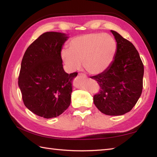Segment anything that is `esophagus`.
Wrapping results in <instances>:
<instances>
[{
	"label": "esophagus",
	"mask_w": 157,
	"mask_h": 157,
	"mask_svg": "<svg viewBox=\"0 0 157 157\" xmlns=\"http://www.w3.org/2000/svg\"><path fill=\"white\" fill-rule=\"evenodd\" d=\"M78 76H79V77H82V78H86V76H87L86 75H85L84 73H82V72L78 73Z\"/></svg>",
	"instance_id": "1"
}]
</instances>
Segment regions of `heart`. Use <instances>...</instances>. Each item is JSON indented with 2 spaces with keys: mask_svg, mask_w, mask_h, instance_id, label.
I'll use <instances>...</instances> for the list:
<instances>
[{
  "mask_svg": "<svg viewBox=\"0 0 157 157\" xmlns=\"http://www.w3.org/2000/svg\"><path fill=\"white\" fill-rule=\"evenodd\" d=\"M68 51L63 50L61 57L70 71L80 69L81 62L91 75H99L108 68L117 52V43L111 35L91 33L72 38Z\"/></svg>",
  "mask_w": 157,
  "mask_h": 157,
  "instance_id": "1",
  "label": "heart"
}]
</instances>
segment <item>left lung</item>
I'll return each mask as SVG.
<instances>
[{"mask_svg":"<svg viewBox=\"0 0 157 157\" xmlns=\"http://www.w3.org/2000/svg\"><path fill=\"white\" fill-rule=\"evenodd\" d=\"M117 42V52L105 72L90 76L100 86L94 96L96 107L104 114L121 115L136 105L142 92L144 64L133 44L111 31Z\"/></svg>","mask_w":157,"mask_h":157,"instance_id":"8db88e82","label":"left lung"}]
</instances>
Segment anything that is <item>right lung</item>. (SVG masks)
<instances>
[{
    "label": "right lung",
    "instance_id": "1",
    "mask_svg": "<svg viewBox=\"0 0 157 157\" xmlns=\"http://www.w3.org/2000/svg\"><path fill=\"white\" fill-rule=\"evenodd\" d=\"M64 33L46 32L28 47L23 56L18 85L26 107L44 118L57 117L71 102L72 81L78 75L65 72L61 51Z\"/></svg>",
    "mask_w": 157,
    "mask_h": 157
}]
</instances>
